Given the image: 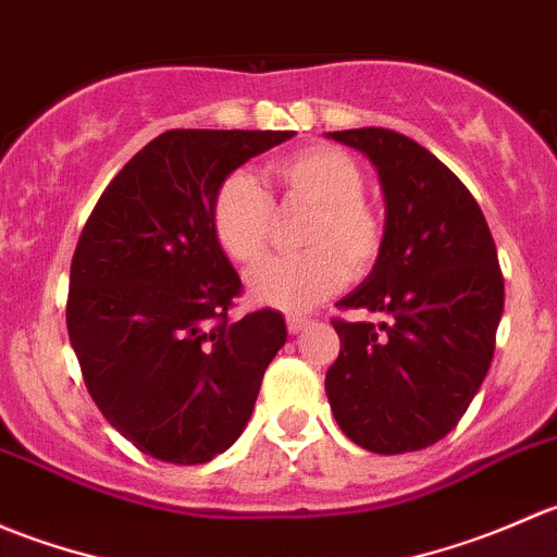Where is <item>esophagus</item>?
I'll use <instances>...</instances> for the list:
<instances>
[{"instance_id": "esophagus-1", "label": "esophagus", "mask_w": 557, "mask_h": 557, "mask_svg": "<svg viewBox=\"0 0 557 557\" xmlns=\"http://www.w3.org/2000/svg\"><path fill=\"white\" fill-rule=\"evenodd\" d=\"M285 323H288L290 334H301V331L307 329V323H310V320H307L305 314H288V318H285Z\"/></svg>"}]
</instances>
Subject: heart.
Listing matches in <instances>:
<instances>
[{
    "label": "heart",
    "mask_w": 557,
    "mask_h": 557,
    "mask_svg": "<svg viewBox=\"0 0 557 557\" xmlns=\"http://www.w3.org/2000/svg\"><path fill=\"white\" fill-rule=\"evenodd\" d=\"M269 177L285 201L312 215L299 243L310 250L269 258L252 269L247 290L258 305L307 310L345 285L350 272L367 274L385 250V218L363 196L361 166L342 150L314 145L274 161ZM212 234L232 261L250 267L267 252L274 210L261 185L247 172H232L215 190L210 207Z\"/></svg>",
    "instance_id": "b5f03b06"
}]
</instances>
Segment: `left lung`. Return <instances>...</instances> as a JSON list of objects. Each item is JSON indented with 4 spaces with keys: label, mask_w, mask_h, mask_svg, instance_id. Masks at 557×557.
I'll list each match as a JSON object with an SVG mask.
<instances>
[{
    "label": "left lung",
    "mask_w": 557,
    "mask_h": 557,
    "mask_svg": "<svg viewBox=\"0 0 557 557\" xmlns=\"http://www.w3.org/2000/svg\"><path fill=\"white\" fill-rule=\"evenodd\" d=\"M377 166L385 250L339 301L380 314L331 320L339 358L325 396L347 440L380 455L447 436L480 391L504 312V277L485 215L434 153L391 128L329 132Z\"/></svg>",
    "instance_id": "1"
}]
</instances>
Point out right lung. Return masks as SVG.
I'll list each match as a JSON object with an SVG mask.
<instances>
[{
    "label": "right lung",
    "instance_id": "right-lung-1",
    "mask_svg": "<svg viewBox=\"0 0 557 557\" xmlns=\"http://www.w3.org/2000/svg\"><path fill=\"white\" fill-rule=\"evenodd\" d=\"M294 132L172 128L104 188L70 269L66 331L107 423L166 463H207L250 420L288 339L283 314L232 320L243 280L210 223L215 190Z\"/></svg>",
    "mask_w": 557,
    "mask_h": 557
}]
</instances>
